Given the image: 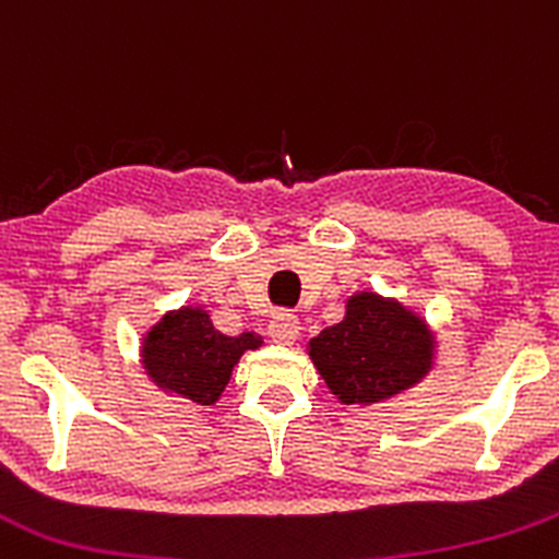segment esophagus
Here are the masks:
<instances>
[{"instance_id": "esophagus-1", "label": "esophagus", "mask_w": 559, "mask_h": 559, "mask_svg": "<svg viewBox=\"0 0 559 559\" xmlns=\"http://www.w3.org/2000/svg\"><path fill=\"white\" fill-rule=\"evenodd\" d=\"M298 331H301V323H298L296 314L290 312L274 314L272 323H269V336H272V342H277V345H290V342H296Z\"/></svg>"}]
</instances>
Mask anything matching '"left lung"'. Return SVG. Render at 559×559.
I'll return each instance as SVG.
<instances>
[{"label": "left lung", "instance_id": "left-lung-1", "mask_svg": "<svg viewBox=\"0 0 559 559\" xmlns=\"http://www.w3.org/2000/svg\"><path fill=\"white\" fill-rule=\"evenodd\" d=\"M342 405H374L421 383L435 367V334L421 314L372 290L353 293L345 318L307 345Z\"/></svg>", "mask_w": 559, "mask_h": 559}]
</instances>
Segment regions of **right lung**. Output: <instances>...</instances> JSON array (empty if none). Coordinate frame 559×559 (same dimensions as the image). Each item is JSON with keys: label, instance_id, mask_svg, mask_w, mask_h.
Listing matches in <instances>:
<instances>
[{"label": "right lung", "instance_id": "1", "mask_svg": "<svg viewBox=\"0 0 559 559\" xmlns=\"http://www.w3.org/2000/svg\"><path fill=\"white\" fill-rule=\"evenodd\" d=\"M261 345L263 340L255 331L225 336L214 329L203 307H179L165 312L143 334L141 364L148 380L165 394L195 405H214L239 358Z\"/></svg>", "mask_w": 559, "mask_h": 559}]
</instances>
